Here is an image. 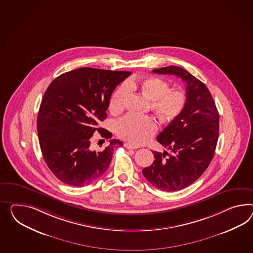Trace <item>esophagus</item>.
I'll return each instance as SVG.
<instances>
[{"label": "esophagus", "instance_id": "obj_1", "mask_svg": "<svg viewBox=\"0 0 253 253\" xmlns=\"http://www.w3.org/2000/svg\"><path fill=\"white\" fill-rule=\"evenodd\" d=\"M124 146H125V148H126V149H136L138 148L137 146L132 145V144H130V143H126Z\"/></svg>", "mask_w": 253, "mask_h": 253}]
</instances>
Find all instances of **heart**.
<instances>
[{"instance_id": "1", "label": "heart", "mask_w": 253, "mask_h": 253, "mask_svg": "<svg viewBox=\"0 0 253 253\" xmlns=\"http://www.w3.org/2000/svg\"><path fill=\"white\" fill-rule=\"evenodd\" d=\"M169 84L158 77L128 80L126 84L120 85L110 99L109 108L112 112H120L124 108L129 90L140 91L150 100V107L162 123L169 124L178 119L187 104L185 91L179 89L169 90ZM158 125L150 116L127 115L117 124V134L128 142L139 145L146 142L155 134Z\"/></svg>"}]
</instances>
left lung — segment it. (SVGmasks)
Here are the masks:
<instances>
[{
    "label": "left lung",
    "mask_w": 253,
    "mask_h": 253,
    "mask_svg": "<svg viewBox=\"0 0 253 253\" xmlns=\"http://www.w3.org/2000/svg\"><path fill=\"white\" fill-rule=\"evenodd\" d=\"M152 72L176 75L186 84L184 110L157 137L170 154L154 151L155 161L142 169L153 186L174 192L195 182L209 166L218 139L219 115L206 84L181 67L169 66Z\"/></svg>",
    "instance_id": "left-lung-1"
}]
</instances>
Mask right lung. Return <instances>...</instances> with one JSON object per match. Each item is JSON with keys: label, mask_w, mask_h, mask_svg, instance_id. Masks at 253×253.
<instances>
[{"label": "right lung", "mask_w": 253, "mask_h": 253, "mask_svg": "<svg viewBox=\"0 0 253 253\" xmlns=\"http://www.w3.org/2000/svg\"><path fill=\"white\" fill-rule=\"evenodd\" d=\"M130 72L80 68L55 79L44 93L38 116L39 145L46 165L59 181L81 187L104 174L115 147L123 143L111 139L102 151L91 148L98 131L111 138L108 130L98 127L107 117L112 92Z\"/></svg>", "instance_id": "1"}]
</instances>
